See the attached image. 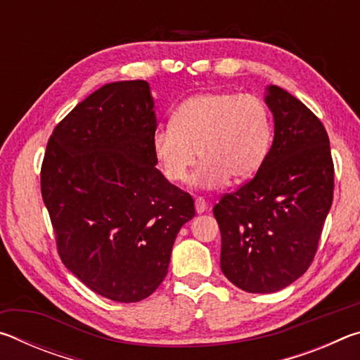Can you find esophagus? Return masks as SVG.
<instances>
[{
    "mask_svg": "<svg viewBox=\"0 0 360 360\" xmlns=\"http://www.w3.org/2000/svg\"><path fill=\"white\" fill-rule=\"evenodd\" d=\"M195 210H197L198 214H203V212L208 210V203L205 202V198H202V197L195 198Z\"/></svg>",
    "mask_w": 360,
    "mask_h": 360,
    "instance_id": "1",
    "label": "esophagus"
}]
</instances>
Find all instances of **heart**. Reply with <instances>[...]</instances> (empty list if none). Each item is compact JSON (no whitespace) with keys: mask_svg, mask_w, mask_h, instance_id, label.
Here are the masks:
<instances>
[{"mask_svg":"<svg viewBox=\"0 0 360 360\" xmlns=\"http://www.w3.org/2000/svg\"><path fill=\"white\" fill-rule=\"evenodd\" d=\"M271 144V120L265 103L251 94L203 92L179 103L172 125L152 135V152L169 182L192 176L200 188H217L231 178L245 181L259 172Z\"/></svg>","mask_w":360,"mask_h":360,"instance_id":"b5f03b06","label":"heart"}]
</instances>
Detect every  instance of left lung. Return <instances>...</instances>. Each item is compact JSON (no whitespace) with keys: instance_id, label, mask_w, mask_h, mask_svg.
<instances>
[{"instance_id":"obj_1","label":"left lung","mask_w":360,"mask_h":360,"mask_svg":"<svg viewBox=\"0 0 360 360\" xmlns=\"http://www.w3.org/2000/svg\"><path fill=\"white\" fill-rule=\"evenodd\" d=\"M265 103L275 138L254 178L221 198V270L251 294H271L300 278L314 259L333 200V162L321 120L278 85Z\"/></svg>"}]
</instances>
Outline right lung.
Here are the masks:
<instances>
[{
	"instance_id": "add662e5",
	"label": "right lung",
	"mask_w": 360,
	"mask_h": 360,
	"mask_svg": "<svg viewBox=\"0 0 360 360\" xmlns=\"http://www.w3.org/2000/svg\"><path fill=\"white\" fill-rule=\"evenodd\" d=\"M154 98L146 81L103 85L49 138L42 200L65 266L101 297L133 303L168 273L193 198L155 168Z\"/></svg>"
}]
</instances>
